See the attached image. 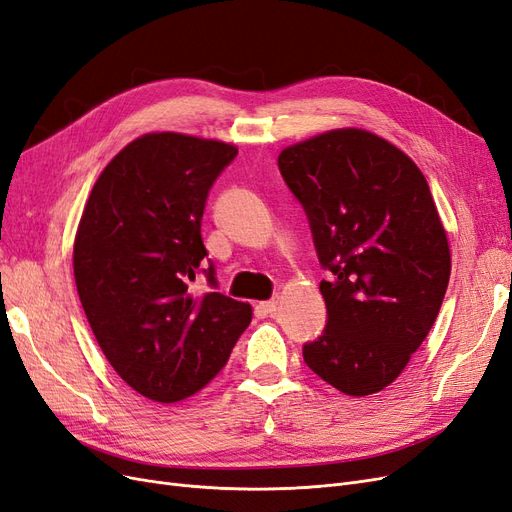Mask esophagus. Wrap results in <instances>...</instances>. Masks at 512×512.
Masks as SVG:
<instances>
[{
  "label": "esophagus",
  "mask_w": 512,
  "mask_h": 512,
  "mask_svg": "<svg viewBox=\"0 0 512 512\" xmlns=\"http://www.w3.org/2000/svg\"><path fill=\"white\" fill-rule=\"evenodd\" d=\"M262 315H275V311L279 309V303L275 301V298H273V301H264V303H258V307H256Z\"/></svg>",
  "instance_id": "34e87169"
}]
</instances>
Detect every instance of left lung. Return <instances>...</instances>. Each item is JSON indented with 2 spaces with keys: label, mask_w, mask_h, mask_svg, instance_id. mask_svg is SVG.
I'll return each instance as SVG.
<instances>
[{
  "label": "left lung",
  "mask_w": 512,
  "mask_h": 512,
  "mask_svg": "<svg viewBox=\"0 0 512 512\" xmlns=\"http://www.w3.org/2000/svg\"><path fill=\"white\" fill-rule=\"evenodd\" d=\"M281 178L303 205L328 320L305 364L339 392H381L434 326L451 256L430 186L411 158L362 129L281 150Z\"/></svg>",
  "instance_id": "obj_1"
}]
</instances>
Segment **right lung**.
<instances>
[{"mask_svg":"<svg viewBox=\"0 0 512 512\" xmlns=\"http://www.w3.org/2000/svg\"><path fill=\"white\" fill-rule=\"evenodd\" d=\"M237 148L180 133H148L122 148L95 182L74 243L86 320L120 379L154 402L197 394L231 358L252 307L216 292L201 220L209 190ZM203 272L210 292L189 281Z\"/></svg>","mask_w":512,"mask_h":512,"instance_id":"right-lung-1","label":"right lung"}]
</instances>
